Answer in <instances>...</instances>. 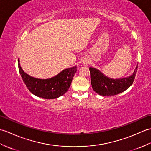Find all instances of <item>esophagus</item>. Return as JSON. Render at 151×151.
Returning <instances> with one entry per match:
<instances>
[{
  "mask_svg": "<svg viewBox=\"0 0 151 151\" xmlns=\"http://www.w3.org/2000/svg\"><path fill=\"white\" fill-rule=\"evenodd\" d=\"M83 64H84V65H85V66H86V65H88V62H84V63H83Z\"/></svg>",
  "mask_w": 151,
  "mask_h": 151,
  "instance_id": "esophagus-1",
  "label": "esophagus"
}]
</instances>
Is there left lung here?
<instances>
[{
  "label": "left lung",
  "instance_id": "left-lung-1",
  "mask_svg": "<svg viewBox=\"0 0 151 151\" xmlns=\"http://www.w3.org/2000/svg\"><path fill=\"white\" fill-rule=\"evenodd\" d=\"M137 65L132 75L128 77L114 79L104 75L99 69L89 67L91 83L93 89L102 96L116 95L124 91L133 84L135 78Z\"/></svg>",
  "mask_w": 151,
  "mask_h": 151
}]
</instances>
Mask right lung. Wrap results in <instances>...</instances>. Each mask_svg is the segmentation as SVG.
<instances>
[{
  "label": "right lung",
  "mask_w": 151,
  "mask_h": 151,
  "mask_svg": "<svg viewBox=\"0 0 151 151\" xmlns=\"http://www.w3.org/2000/svg\"><path fill=\"white\" fill-rule=\"evenodd\" d=\"M18 62L19 73L28 90L37 97L46 99H56L65 94L76 72V67L75 66L63 70L52 78H36L25 73L21 67L19 60Z\"/></svg>",
  "instance_id": "obj_1"
}]
</instances>
